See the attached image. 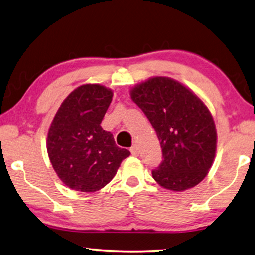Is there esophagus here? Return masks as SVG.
<instances>
[{
	"label": "esophagus",
	"mask_w": 255,
	"mask_h": 255,
	"mask_svg": "<svg viewBox=\"0 0 255 255\" xmlns=\"http://www.w3.org/2000/svg\"><path fill=\"white\" fill-rule=\"evenodd\" d=\"M130 153L134 155V157H137L139 155V150H138V146L137 145H132L130 147Z\"/></svg>",
	"instance_id": "obj_1"
}]
</instances>
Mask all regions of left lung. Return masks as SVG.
I'll return each instance as SVG.
<instances>
[{"label":"left lung","mask_w":255,"mask_h":255,"mask_svg":"<svg viewBox=\"0 0 255 255\" xmlns=\"http://www.w3.org/2000/svg\"><path fill=\"white\" fill-rule=\"evenodd\" d=\"M130 97L160 140L162 162L152 170L154 181L172 191L196 187L208 174L216 151L218 136L207 106L191 89L167 77L138 83Z\"/></svg>","instance_id":"left-lung-1"}]
</instances>
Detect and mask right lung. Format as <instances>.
I'll return each mask as SVG.
<instances>
[{
  "instance_id": "right-lung-1",
  "label": "right lung",
  "mask_w": 255,
  "mask_h": 255,
  "mask_svg": "<svg viewBox=\"0 0 255 255\" xmlns=\"http://www.w3.org/2000/svg\"><path fill=\"white\" fill-rule=\"evenodd\" d=\"M112 96L111 89L97 83L78 87L63 101L49 128L51 165L60 181L75 191L104 188L130 154L101 126Z\"/></svg>"
}]
</instances>
